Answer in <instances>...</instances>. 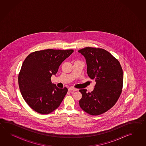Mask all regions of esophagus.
<instances>
[{
  "label": "esophagus",
  "mask_w": 146,
  "mask_h": 146,
  "mask_svg": "<svg viewBox=\"0 0 146 146\" xmlns=\"http://www.w3.org/2000/svg\"><path fill=\"white\" fill-rule=\"evenodd\" d=\"M68 90L70 91H77L78 89L74 88V87H70L68 89Z\"/></svg>",
  "instance_id": "obj_1"
}]
</instances>
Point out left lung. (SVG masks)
<instances>
[{
  "instance_id": "obj_1",
  "label": "left lung",
  "mask_w": 146,
  "mask_h": 146,
  "mask_svg": "<svg viewBox=\"0 0 146 146\" xmlns=\"http://www.w3.org/2000/svg\"><path fill=\"white\" fill-rule=\"evenodd\" d=\"M84 57L87 74L96 84L94 90L87 92L79 90L82 98L79 106L91 115H99L111 109L121 93L123 72L120 63L106 50L87 47L78 50Z\"/></svg>"
}]
</instances>
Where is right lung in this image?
I'll use <instances>...</instances> for the list:
<instances>
[{
	"instance_id": "obj_1",
	"label": "right lung",
	"mask_w": 146,
	"mask_h": 146,
	"mask_svg": "<svg viewBox=\"0 0 146 146\" xmlns=\"http://www.w3.org/2000/svg\"><path fill=\"white\" fill-rule=\"evenodd\" d=\"M73 52L47 49L31 53L25 59L18 76L19 88L25 101L35 112L47 114L59 107L68 89L57 88L50 78Z\"/></svg>"
}]
</instances>
